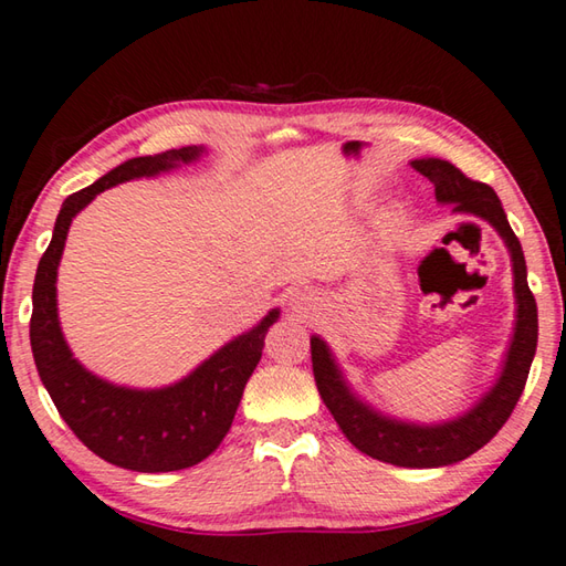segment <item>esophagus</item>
I'll use <instances>...</instances> for the list:
<instances>
[{
	"label": "esophagus",
	"instance_id": "esophagus-1",
	"mask_svg": "<svg viewBox=\"0 0 566 566\" xmlns=\"http://www.w3.org/2000/svg\"><path fill=\"white\" fill-rule=\"evenodd\" d=\"M314 302H316V294L310 290V286H300V290H294L290 292V296H286V306H290L292 314L296 316L310 314Z\"/></svg>",
	"mask_w": 566,
	"mask_h": 566
}]
</instances>
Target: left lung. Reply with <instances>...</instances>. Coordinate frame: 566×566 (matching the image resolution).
<instances>
[{
    "label": "left lung",
    "mask_w": 566,
    "mask_h": 566,
    "mask_svg": "<svg viewBox=\"0 0 566 566\" xmlns=\"http://www.w3.org/2000/svg\"><path fill=\"white\" fill-rule=\"evenodd\" d=\"M410 166L436 185V200L440 205H450L453 212L475 214L490 222L510 252L512 280H515V328L495 384L458 418L440 423H413V420L386 416L354 394L332 348L316 334L312 336V366L318 396L332 410L342 433L361 453L398 468H443L488 446L515 410L537 352V302L527 286L525 252L510 228L495 190L485 182L465 178L448 160L416 158L410 160Z\"/></svg>",
    "instance_id": "1"
}]
</instances>
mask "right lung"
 <instances>
[{"instance_id": "1", "label": "right lung", "mask_w": 566, "mask_h": 566, "mask_svg": "<svg viewBox=\"0 0 566 566\" xmlns=\"http://www.w3.org/2000/svg\"><path fill=\"white\" fill-rule=\"evenodd\" d=\"M202 146L143 156L120 163L94 185L69 195L61 205L54 234L36 266L32 292V354L41 384L61 418L91 453L111 465L136 472H170L198 465L214 453L238 413L242 390L262 358L264 336L280 318L272 310L250 332L234 336L180 381L163 388L116 386L81 366L61 332L56 274L71 220L113 185L156 178L195 163Z\"/></svg>"}]
</instances>
